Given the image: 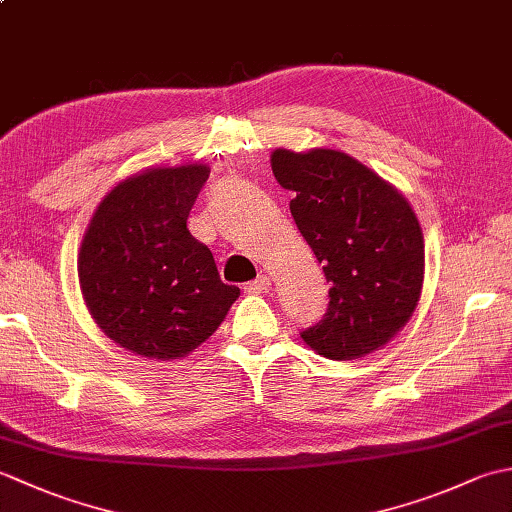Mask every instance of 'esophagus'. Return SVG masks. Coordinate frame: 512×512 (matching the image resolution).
<instances>
[{"instance_id": "obj_1", "label": "esophagus", "mask_w": 512, "mask_h": 512, "mask_svg": "<svg viewBox=\"0 0 512 512\" xmlns=\"http://www.w3.org/2000/svg\"><path fill=\"white\" fill-rule=\"evenodd\" d=\"M270 286H273V281H270L266 275H262L255 281H250V284H246L244 290L248 292V295H264V292L270 290Z\"/></svg>"}]
</instances>
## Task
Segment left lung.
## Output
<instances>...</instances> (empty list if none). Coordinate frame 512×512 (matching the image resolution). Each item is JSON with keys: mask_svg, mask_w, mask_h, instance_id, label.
I'll return each mask as SVG.
<instances>
[{"mask_svg": "<svg viewBox=\"0 0 512 512\" xmlns=\"http://www.w3.org/2000/svg\"><path fill=\"white\" fill-rule=\"evenodd\" d=\"M270 167L292 191L290 213L332 281L323 321L301 332L330 361H354L387 345L416 310L424 237L394 184L339 149H275Z\"/></svg>", "mask_w": 512, "mask_h": 512, "instance_id": "8db88e82", "label": "left lung"}]
</instances>
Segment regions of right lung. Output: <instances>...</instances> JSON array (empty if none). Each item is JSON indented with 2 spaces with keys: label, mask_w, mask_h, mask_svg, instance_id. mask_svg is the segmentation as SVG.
<instances>
[{
  "label": "right lung",
  "mask_w": 512,
  "mask_h": 512,
  "mask_svg": "<svg viewBox=\"0 0 512 512\" xmlns=\"http://www.w3.org/2000/svg\"><path fill=\"white\" fill-rule=\"evenodd\" d=\"M209 173L202 162L134 173L105 195L83 235L85 308L107 339L149 361L191 354L239 297L187 228Z\"/></svg>",
  "instance_id": "add662e5"
}]
</instances>
